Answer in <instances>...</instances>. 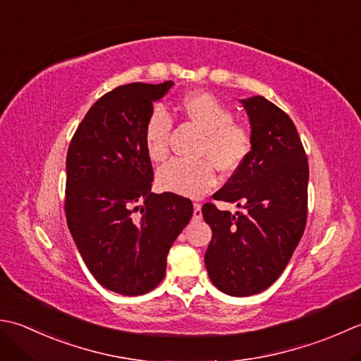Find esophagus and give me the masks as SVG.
Instances as JSON below:
<instances>
[{
    "instance_id": "esophagus-1",
    "label": "esophagus",
    "mask_w": 361,
    "mask_h": 361,
    "mask_svg": "<svg viewBox=\"0 0 361 361\" xmlns=\"http://www.w3.org/2000/svg\"><path fill=\"white\" fill-rule=\"evenodd\" d=\"M192 217L195 219V221H200L202 219V204L200 203H194V214Z\"/></svg>"
}]
</instances>
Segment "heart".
<instances>
[{
	"label": "heart",
	"instance_id": "b5f03b06",
	"mask_svg": "<svg viewBox=\"0 0 361 361\" xmlns=\"http://www.w3.org/2000/svg\"><path fill=\"white\" fill-rule=\"evenodd\" d=\"M178 109L188 122L203 134L197 162L171 161L158 172V186L183 197H200L216 185V169L233 173L241 167L252 150L250 131L243 123L233 122V112L209 92H190L181 98ZM172 120L167 112L154 108L144 128V144L148 158L162 162L169 154Z\"/></svg>",
	"mask_w": 361,
	"mask_h": 361
}]
</instances>
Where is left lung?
I'll use <instances>...</instances> for the list:
<instances>
[{
	"instance_id": "1",
	"label": "left lung",
	"mask_w": 361,
	"mask_h": 361,
	"mask_svg": "<svg viewBox=\"0 0 361 361\" xmlns=\"http://www.w3.org/2000/svg\"><path fill=\"white\" fill-rule=\"evenodd\" d=\"M250 122L252 150L214 200L243 213L203 204L213 238L204 266L213 285L235 298L269 288L285 271L307 224L308 159L288 114L264 97L239 100Z\"/></svg>"
}]
</instances>
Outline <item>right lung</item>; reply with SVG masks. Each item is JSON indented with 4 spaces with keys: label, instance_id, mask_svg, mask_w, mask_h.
I'll list each match as a JSON object with an SVG mask.
<instances>
[{
    "label": "right lung",
    "instance_id": "add662e5",
    "mask_svg": "<svg viewBox=\"0 0 361 361\" xmlns=\"http://www.w3.org/2000/svg\"><path fill=\"white\" fill-rule=\"evenodd\" d=\"M173 81L131 82L103 95L78 126L67 153L68 230L94 279L140 295L166 275L167 253L194 213L192 202L153 194L144 128Z\"/></svg>",
    "mask_w": 361,
    "mask_h": 361
}]
</instances>
